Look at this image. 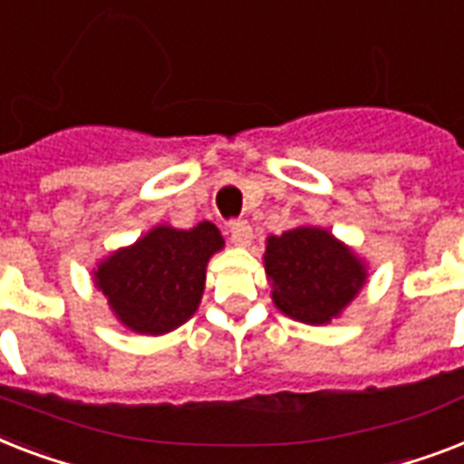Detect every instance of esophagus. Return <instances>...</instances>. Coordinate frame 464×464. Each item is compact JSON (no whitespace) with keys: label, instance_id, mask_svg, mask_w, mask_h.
<instances>
[{"label":"esophagus","instance_id":"obj_1","mask_svg":"<svg viewBox=\"0 0 464 464\" xmlns=\"http://www.w3.org/2000/svg\"><path fill=\"white\" fill-rule=\"evenodd\" d=\"M225 235H227V239L235 246H249L251 239H254V229H251V225L246 220H232L227 222Z\"/></svg>","mask_w":464,"mask_h":464}]
</instances>
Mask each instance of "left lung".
I'll return each instance as SVG.
<instances>
[{
	"mask_svg": "<svg viewBox=\"0 0 464 464\" xmlns=\"http://www.w3.org/2000/svg\"><path fill=\"white\" fill-rule=\"evenodd\" d=\"M266 273L273 280L277 309L304 324H325L337 316L366 277L352 251L318 227L270 237Z\"/></svg>",
	"mask_w": 464,
	"mask_h": 464,
	"instance_id": "obj_1",
	"label": "left lung"
}]
</instances>
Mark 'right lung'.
<instances>
[{
	"instance_id": "right-lung-1",
	"label": "right lung",
	"mask_w": 464,
	"mask_h": 464,
	"mask_svg": "<svg viewBox=\"0 0 464 464\" xmlns=\"http://www.w3.org/2000/svg\"><path fill=\"white\" fill-rule=\"evenodd\" d=\"M222 237L213 222L194 229L155 227L143 239L110 256L95 285L131 331L162 335L194 316L206 283V263Z\"/></svg>"
}]
</instances>
